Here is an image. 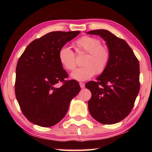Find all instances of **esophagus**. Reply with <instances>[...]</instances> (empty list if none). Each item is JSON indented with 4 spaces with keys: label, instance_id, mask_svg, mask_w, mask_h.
I'll return each mask as SVG.
<instances>
[{
    "label": "esophagus",
    "instance_id": "34e87169",
    "mask_svg": "<svg viewBox=\"0 0 152 152\" xmlns=\"http://www.w3.org/2000/svg\"><path fill=\"white\" fill-rule=\"evenodd\" d=\"M79 84H80V86L82 88H84V87H85V84H84L83 82H80Z\"/></svg>",
    "mask_w": 152,
    "mask_h": 152
}]
</instances>
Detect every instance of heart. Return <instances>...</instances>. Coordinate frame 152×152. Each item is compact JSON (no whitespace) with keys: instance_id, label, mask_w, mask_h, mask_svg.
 <instances>
[{"instance_id":"heart-1","label":"heart","mask_w":152,"mask_h":152,"mask_svg":"<svg viewBox=\"0 0 152 152\" xmlns=\"http://www.w3.org/2000/svg\"><path fill=\"white\" fill-rule=\"evenodd\" d=\"M75 49L78 53H85L84 66L74 70L72 78L84 81L92 78L95 74H102L109 63L110 53L107 46L102 45L101 39L92 36H82L75 42ZM60 63L66 70L72 71L76 66L75 55L67 46L61 48L58 53Z\"/></svg>"}]
</instances>
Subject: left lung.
<instances>
[{"mask_svg": "<svg viewBox=\"0 0 152 152\" xmlns=\"http://www.w3.org/2000/svg\"><path fill=\"white\" fill-rule=\"evenodd\" d=\"M106 42L110 57L107 68L86 84L92 93L88 102L91 116L104 125L119 123L132 111L140 91V63L127 43L105 29L90 31Z\"/></svg>", "mask_w": 152, "mask_h": 152, "instance_id": "8db88e82", "label": "left lung"}]
</instances>
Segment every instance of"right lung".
I'll return each instance as SVG.
<instances>
[{
	"instance_id": "right-lung-1",
	"label": "right lung",
	"mask_w": 152,
	"mask_h": 152,
	"mask_svg": "<svg viewBox=\"0 0 152 152\" xmlns=\"http://www.w3.org/2000/svg\"><path fill=\"white\" fill-rule=\"evenodd\" d=\"M80 31H53L30 43L18 60L15 95L22 113L33 124L50 127L65 116L73 98L80 91L58 58L59 51ZM60 81L63 84L56 87Z\"/></svg>"
}]
</instances>
